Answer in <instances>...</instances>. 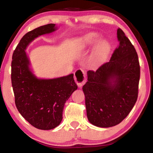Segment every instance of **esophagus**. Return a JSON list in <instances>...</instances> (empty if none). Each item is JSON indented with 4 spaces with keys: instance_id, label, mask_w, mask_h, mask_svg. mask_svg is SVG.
Segmentation results:
<instances>
[{
    "instance_id": "esophagus-1",
    "label": "esophagus",
    "mask_w": 153,
    "mask_h": 153,
    "mask_svg": "<svg viewBox=\"0 0 153 153\" xmlns=\"http://www.w3.org/2000/svg\"><path fill=\"white\" fill-rule=\"evenodd\" d=\"M74 79L79 87H82L86 82V75L82 69H77L74 73Z\"/></svg>"
}]
</instances>
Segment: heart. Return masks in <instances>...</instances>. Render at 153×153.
<instances>
[{"instance_id":"b5f03b06","label":"heart","mask_w":153,"mask_h":153,"mask_svg":"<svg viewBox=\"0 0 153 153\" xmlns=\"http://www.w3.org/2000/svg\"><path fill=\"white\" fill-rule=\"evenodd\" d=\"M98 38V35L96 33H89L83 38L82 42L84 45H92ZM108 50V44L105 40H102L98 42L96 46L94 53H93L91 62L92 64H97L102 61L105 59Z\"/></svg>"}]
</instances>
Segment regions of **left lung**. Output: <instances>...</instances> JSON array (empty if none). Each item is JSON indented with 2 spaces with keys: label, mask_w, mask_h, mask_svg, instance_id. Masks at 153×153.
Instances as JSON below:
<instances>
[{
  "label": "left lung",
  "mask_w": 153,
  "mask_h": 153,
  "mask_svg": "<svg viewBox=\"0 0 153 153\" xmlns=\"http://www.w3.org/2000/svg\"><path fill=\"white\" fill-rule=\"evenodd\" d=\"M117 34L120 43L110 61L96 71H88V82L82 88L87 117L100 128L121 123L138 98L140 76L138 54L122 30L118 28Z\"/></svg>",
  "instance_id": "1"
}]
</instances>
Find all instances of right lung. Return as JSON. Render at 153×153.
Listing matches in <instances>:
<instances>
[{"mask_svg": "<svg viewBox=\"0 0 153 153\" xmlns=\"http://www.w3.org/2000/svg\"><path fill=\"white\" fill-rule=\"evenodd\" d=\"M56 30L55 24H49L25 33L12 56L11 83L15 105L25 120L43 130L52 129L60 124L65 102L77 88L73 74L44 79L37 78L30 69L25 51L28 45L38 36Z\"/></svg>", "mask_w": 153, "mask_h": 153, "instance_id": "add662e5", "label": "right lung"}]
</instances>
